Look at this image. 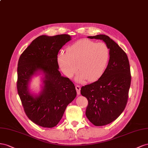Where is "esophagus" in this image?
<instances>
[{"label":"esophagus","instance_id":"obj_1","mask_svg":"<svg viewBox=\"0 0 148 148\" xmlns=\"http://www.w3.org/2000/svg\"><path fill=\"white\" fill-rule=\"evenodd\" d=\"M75 89H76V90H77V94L79 95L80 93H81V87H80V86H78V85L75 86Z\"/></svg>","mask_w":148,"mask_h":148}]
</instances>
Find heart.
Here are the masks:
<instances>
[{
	"instance_id": "1",
	"label": "heart",
	"mask_w": 148,
	"mask_h": 148,
	"mask_svg": "<svg viewBox=\"0 0 148 148\" xmlns=\"http://www.w3.org/2000/svg\"><path fill=\"white\" fill-rule=\"evenodd\" d=\"M110 58V49L103 42L95 43L88 39L80 40L58 54V64L64 74L72 77L80 71L76 81H94L103 74ZM78 66H77V64Z\"/></svg>"
}]
</instances>
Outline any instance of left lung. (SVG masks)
Segmentation results:
<instances>
[{"label": "left lung", "mask_w": 148, "mask_h": 148, "mask_svg": "<svg viewBox=\"0 0 148 148\" xmlns=\"http://www.w3.org/2000/svg\"><path fill=\"white\" fill-rule=\"evenodd\" d=\"M88 38L102 40L110 49V60L103 74L81 89L82 95L88 100L87 118L95 126H103L115 120L127 104L132 80L130 66L126 53L109 36Z\"/></svg>", "instance_id": "left-lung-1"}]
</instances>
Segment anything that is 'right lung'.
<instances>
[{
    "instance_id": "obj_1",
    "label": "right lung",
    "mask_w": 148,
    "mask_h": 148,
    "mask_svg": "<svg viewBox=\"0 0 148 148\" xmlns=\"http://www.w3.org/2000/svg\"><path fill=\"white\" fill-rule=\"evenodd\" d=\"M71 40L66 34L37 37L21 54L18 62L16 88L24 111L33 123L45 128L56 126L67 105L76 96L74 83L61 76L59 71L58 54L63 45ZM38 70L45 77L43 92L34 98L28 91L27 84Z\"/></svg>"
}]
</instances>
